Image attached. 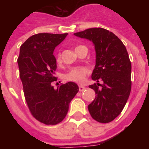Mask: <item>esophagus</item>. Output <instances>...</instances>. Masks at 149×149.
<instances>
[{
	"label": "esophagus",
	"mask_w": 149,
	"mask_h": 149,
	"mask_svg": "<svg viewBox=\"0 0 149 149\" xmlns=\"http://www.w3.org/2000/svg\"><path fill=\"white\" fill-rule=\"evenodd\" d=\"M85 89V87L83 86V85H79V90L80 92H82V91H84Z\"/></svg>",
	"instance_id": "34e87169"
}]
</instances>
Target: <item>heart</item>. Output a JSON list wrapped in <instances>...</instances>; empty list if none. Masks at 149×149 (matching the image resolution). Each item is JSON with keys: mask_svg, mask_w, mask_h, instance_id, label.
Wrapping results in <instances>:
<instances>
[{"mask_svg": "<svg viewBox=\"0 0 149 149\" xmlns=\"http://www.w3.org/2000/svg\"><path fill=\"white\" fill-rule=\"evenodd\" d=\"M81 46L82 45L77 46L76 50L79 49ZM61 54L59 53L56 57V61L59 64L61 62ZM88 71L87 68H85V67H75V68H71L67 73H65V76H64V78L68 81H73V82H77V83H81V82H83L84 81V77L88 74Z\"/></svg>", "mask_w": 149, "mask_h": 149, "instance_id": "obj_1", "label": "heart"}]
</instances>
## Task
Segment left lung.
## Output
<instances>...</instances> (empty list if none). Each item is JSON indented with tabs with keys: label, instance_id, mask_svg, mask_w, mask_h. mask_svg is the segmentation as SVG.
Instances as JSON below:
<instances>
[{
	"label": "left lung",
	"instance_id": "left-lung-1",
	"mask_svg": "<svg viewBox=\"0 0 149 149\" xmlns=\"http://www.w3.org/2000/svg\"><path fill=\"white\" fill-rule=\"evenodd\" d=\"M93 41L96 50V65L89 85L97 96L88 105L91 116L100 123L117 117L130 95L132 65L127 49L120 40L107 29L92 28L74 33Z\"/></svg>",
	"mask_w": 149,
	"mask_h": 149
}]
</instances>
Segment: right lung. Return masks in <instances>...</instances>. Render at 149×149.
Returning a JSON list of instances; mask_svg holds the SVG:
<instances>
[{"label": "right lung", "instance_id": "add662e5", "mask_svg": "<svg viewBox=\"0 0 149 149\" xmlns=\"http://www.w3.org/2000/svg\"><path fill=\"white\" fill-rule=\"evenodd\" d=\"M68 33H38L21 45L17 59L20 78L29 109L34 118L47 125H57L67 115L69 103L79 91L69 81L55 89L52 82L56 61L53 51Z\"/></svg>", "mask_w": 149, "mask_h": 149}]
</instances>
